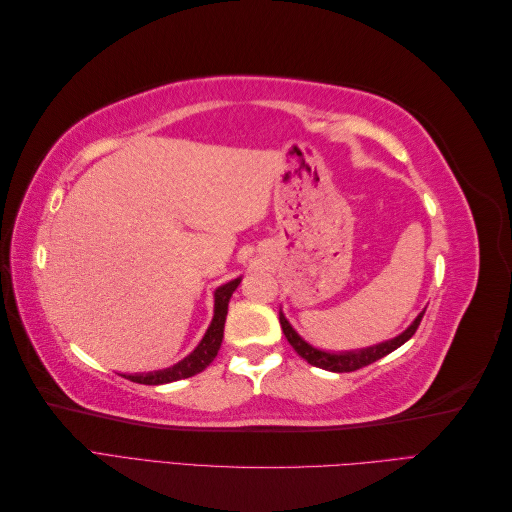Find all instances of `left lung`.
I'll use <instances>...</instances> for the list:
<instances>
[{"instance_id":"8db88e82","label":"left lung","mask_w":512,"mask_h":512,"mask_svg":"<svg viewBox=\"0 0 512 512\" xmlns=\"http://www.w3.org/2000/svg\"><path fill=\"white\" fill-rule=\"evenodd\" d=\"M423 314L425 312L418 314L410 327L401 335H397L395 339H389V342H382V344L371 346V348L352 350V352H324V350L309 346L305 339L290 327V322L286 320V316L282 312H280V324H282V331L290 342V346L301 356V359H305L309 365H314V367L335 371V374H346V371H356L365 365H371L374 361L382 359V356L397 350L399 346H404L408 339L416 333L418 324H421V320H423Z\"/></svg>"}]
</instances>
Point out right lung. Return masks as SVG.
Instances as JSON below:
<instances>
[{
  "label": "right lung",
  "instance_id": "1",
  "mask_svg": "<svg viewBox=\"0 0 512 512\" xmlns=\"http://www.w3.org/2000/svg\"><path fill=\"white\" fill-rule=\"evenodd\" d=\"M241 284V277L232 280L224 286H220L215 290V305H213V320L209 324V329L205 333V337L200 339V344L194 348L192 354L185 356L183 361H179L177 365L162 369V371H149V374H123V378H128L132 382L138 384H168L175 380H183V378H192L196 374H200L215 356H218V350L222 346V337H224V322H226V314H228V301L232 297V292L237 290V286Z\"/></svg>",
  "mask_w": 512,
  "mask_h": 512
}]
</instances>
